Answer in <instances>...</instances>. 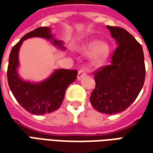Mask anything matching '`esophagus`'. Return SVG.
Wrapping results in <instances>:
<instances>
[{
    "label": "esophagus",
    "instance_id": "1",
    "mask_svg": "<svg viewBox=\"0 0 153 153\" xmlns=\"http://www.w3.org/2000/svg\"><path fill=\"white\" fill-rule=\"evenodd\" d=\"M85 74H86L85 70L84 69V68H81V69L79 71V73H78V79H81L83 76H85Z\"/></svg>",
    "mask_w": 153,
    "mask_h": 153
}]
</instances>
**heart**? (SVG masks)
I'll return each mask as SVG.
<instances>
[{
    "label": "heart",
    "instance_id": "obj_1",
    "mask_svg": "<svg viewBox=\"0 0 153 153\" xmlns=\"http://www.w3.org/2000/svg\"><path fill=\"white\" fill-rule=\"evenodd\" d=\"M85 52H90L91 59L92 62L95 64H100L105 61L109 56L110 46L105 43H100L98 40H92L86 43L83 47Z\"/></svg>",
    "mask_w": 153,
    "mask_h": 153
}]
</instances>
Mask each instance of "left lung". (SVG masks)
I'll return each instance as SVG.
<instances>
[{
    "mask_svg": "<svg viewBox=\"0 0 153 153\" xmlns=\"http://www.w3.org/2000/svg\"><path fill=\"white\" fill-rule=\"evenodd\" d=\"M107 28L117 47L110 65L94 72L96 86L90 101L97 111L112 115L128 109L136 99L145 82L146 68L140 43L123 28Z\"/></svg>",
    "mask_w": 153,
    "mask_h": 153,
    "instance_id": "8db88e82",
    "label": "left lung"
}]
</instances>
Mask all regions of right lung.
<instances>
[{
    "label": "right lung",
    "instance_id": "obj_1",
    "mask_svg": "<svg viewBox=\"0 0 153 153\" xmlns=\"http://www.w3.org/2000/svg\"><path fill=\"white\" fill-rule=\"evenodd\" d=\"M33 37L53 39L54 43L64 49L62 42L54 40L49 27H38L25 34L11 50L7 67V82L16 100L25 110L33 115H43L58 110L62 103L66 90L77 78L78 71L58 69L39 84H31L21 79L17 74L19 50L24 40Z\"/></svg>",
    "mask_w": 153,
    "mask_h": 153
}]
</instances>
